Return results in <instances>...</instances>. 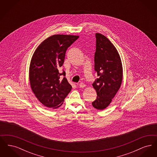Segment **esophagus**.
Wrapping results in <instances>:
<instances>
[{
  "instance_id": "obj_1",
  "label": "esophagus",
  "mask_w": 157,
  "mask_h": 157,
  "mask_svg": "<svg viewBox=\"0 0 157 157\" xmlns=\"http://www.w3.org/2000/svg\"><path fill=\"white\" fill-rule=\"evenodd\" d=\"M79 87H80V88H84L86 85H85V84H84L83 83L81 82V83L79 84Z\"/></svg>"
}]
</instances>
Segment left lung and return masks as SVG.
I'll return each instance as SVG.
<instances>
[{"label": "left lung", "mask_w": 157, "mask_h": 157, "mask_svg": "<svg viewBox=\"0 0 157 157\" xmlns=\"http://www.w3.org/2000/svg\"><path fill=\"white\" fill-rule=\"evenodd\" d=\"M95 71L98 78L92 83L97 94L92 106L103 110L112 102L120 89L122 80V66L119 53L110 40L101 33H96Z\"/></svg>", "instance_id": "obj_1"}]
</instances>
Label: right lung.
Masks as SVG:
<instances>
[{"instance_id":"1","label":"right lung","mask_w":157,"mask_h":157,"mask_svg":"<svg viewBox=\"0 0 157 157\" xmlns=\"http://www.w3.org/2000/svg\"><path fill=\"white\" fill-rule=\"evenodd\" d=\"M79 36L54 35L46 39L33 53L29 67V81L33 92L45 106L56 108L63 104L72 86L65 72H59L67 48Z\"/></svg>"}]
</instances>
